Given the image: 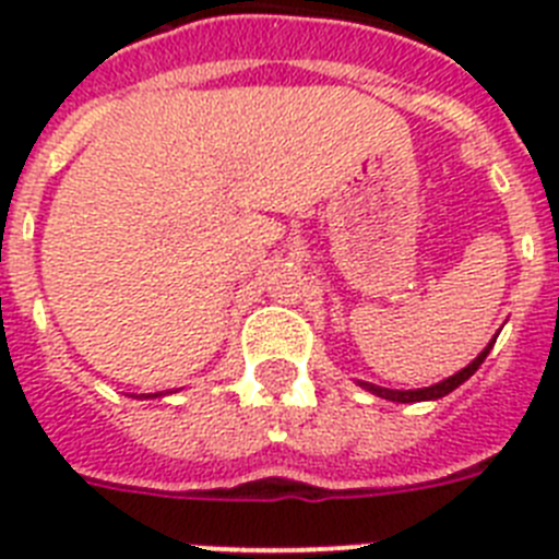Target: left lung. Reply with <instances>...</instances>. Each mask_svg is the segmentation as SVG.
I'll list each match as a JSON object with an SVG mask.
<instances>
[{
    "instance_id": "8db88e82",
    "label": "left lung",
    "mask_w": 559,
    "mask_h": 559,
    "mask_svg": "<svg viewBox=\"0 0 559 559\" xmlns=\"http://www.w3.org/2000/svg\"><path fill=\"white\" fill-rule=\"evenodd\" d=\"M492 344H496V335H492V341L487 344V347L481 349V353L476 355V358L467 364L464 369H459L456 374H451V378L439 380V383H433V386H426V389H383V386H374V383H367V380H358L360 389H367V392L378 394V397L383 400H392V403H419V400H439L445 397V394H451L453 389H459L464 383V380L471 378L473 372H476L478 367L484 364V358L490 355Z\"/></svg>"
}]
</instances>
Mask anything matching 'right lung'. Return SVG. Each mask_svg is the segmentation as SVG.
<instances>
[{
	"label": "right lung",
	"mask_w": 559,
	"mask_h": 559,
	"mask_svg": "<svg viewBox=\"0 0 559 559\" xmlns=\"http://www.w3.org/2000/svg\"><path fill=\"white\" fill-rule=\"evenodd\" d=\"M140 397H162V392H156V394H140Z\"/></svg>",
	"instance_id": "add662e5"
}]
</instances>
